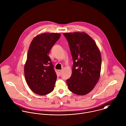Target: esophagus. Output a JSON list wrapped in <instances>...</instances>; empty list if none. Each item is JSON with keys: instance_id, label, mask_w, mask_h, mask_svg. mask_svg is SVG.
<instances>
[{"instance_id": "obj_1", "label": "esophagus", "mask_w": 126, "mask_h": 126, "mask_svg": "<svg viewBox=\"0 0 126 126\" xmlns=\"http://www.w3.org/2000/svg\"><path fill=\"white\" fill-rule=\"evenodd\" d=\"M58 72H59V73L60 74V75H61V73H62V70H58Z\"/></svg>"}]
</instances>
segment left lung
<instances>
[{
  "label": "left lung",
  "mask_w": 126,
  "mask_h": 126,
  "mask_svg": "<svg viewBox=\"0 0 126 126\" xmlns=\"http://www.w3.org/2000/svg\"><path fill=\"white\" fill-rule=\"evenodd\" d=\"M73 61L72 74L66 80L68 89L77 95L89 93L100 77L101 57L95 41L84 32L63 33Z\"/></svg>",
  "instance_id": "1"
}]
</instances>
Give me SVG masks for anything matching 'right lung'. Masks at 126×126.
I'll use <instances>...</instances> for the list:
<instances>
[{
  "instance_id": "add662e5",
  "label": "right lung",
  "mask_w": 126,
  "mask_h": 126,
  "mask_svg": "<svg viewBox=\"0 0 126 126\" xmlns=\"http://www.w3.org/2000/svg\"><path fill=\"white\" fill-rule=\"evenodd\" d=\"M60 33H43L36 36L29 47L24 73L30 89L38 95H46L54 88L57 76L49 56Z\"/></svg>"
}]
</instances>
